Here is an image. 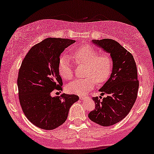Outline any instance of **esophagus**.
I'll return each instance as SVG.
<instances>
[{"label":"esophagus","mask_w":154,"mask_h":154,"mask_svg":"<svg viewBox=\"0 0 154 154\" xmlns=\"http://www.w3.org/2000/svg\"><path fill=\"white\" fill-rule=\"evenodd\" d=\"M80 99L82 100H86L88 99V97H85V96H81L80 97Z\"/></svg>","instance_id":"esophagus-1"}]
</instances>
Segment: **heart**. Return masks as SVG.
I'll list each match as a JSON object with an SVG mask.
<instances>
[{"label":"heart","mask_w":154,"mask_h":154,"mask_svg":"<svg viewBox=\"0 0 154 154\" xmlns=\"http://www.w3.org/2000/svg\"><path fill=\"white\" fill-rule=\"evenodd\" d=\"M72 59L78 64H85V78L73 80L66 85L70 93L84 94L95 86L97 82L100 84L110 77L113 68L111 56L106 52H100L90 45L78 48L72 53ZM59 72L65 80L73 78V66L67 57H62L59 62Z\"/></svg>","instance_id":"obj_1"}]
</instances>
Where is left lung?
<instances>
[{"label": "left lung", "instance_id": "8db88e82", "mask_svg": "<svg viewBox=\"0 0 154 154\" xmlns=\"http://www.w3.org/2000/svg\"><path fill=\"white\" fill-rule=\"evenodd\" d=\"M92 42L110 54L113 68L110 78L100 89L102 94L108 96L102 100L98 97L92 98L95 108L88 117L99 125L111 126L122 121L135 102L139 88L136 63L132 54L114 40L104 38Z\"/></svg>", "mask_w": 154, "mask_h": 154}]
</instances>
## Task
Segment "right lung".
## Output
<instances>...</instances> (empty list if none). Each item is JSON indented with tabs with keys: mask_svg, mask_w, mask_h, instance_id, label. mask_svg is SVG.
<instances>
[{
	"mask_svg": "<svg viewBox=\"0 0 154 154\" xmlns=\"http://www.w3.org/2000/svg\"><path fill=\"white\" fill-rule=\"evenodd\" d=\"M75 41L48 38L33 45L23 60L19 70V99L27 119L36 127L53 130L66 121L69 111L79 100L75 94L52 97L62 90L59 72L60 55Z\"/></svg>",
	"mask_w": 154,
	"mask_h": 154,
	"instance_id": "1",
	"label": "right lung"
}]
</instances>
